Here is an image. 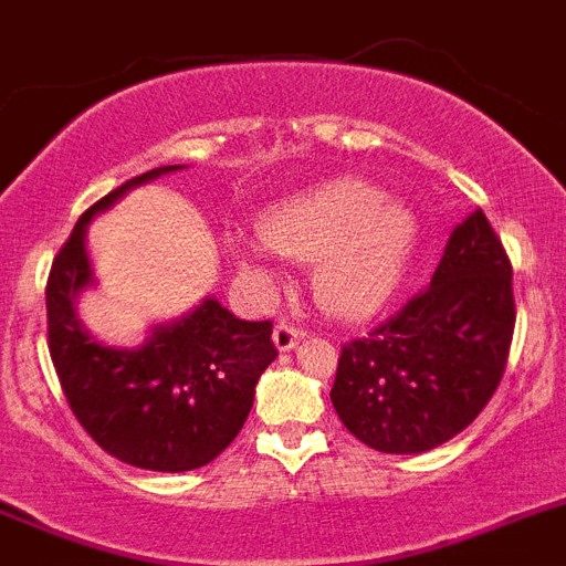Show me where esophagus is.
Masks as SVG:
<instances>
[{"mask_svg":"<svg viewBox=\"0 0 566 566\" xmlns=\"http://www.w3.org/2000/svg\"><path fill=\"white\" fill-rule=\"evenodd\" d=\"M304 338V329L293 327L290 321H279L276 329H273V344L279 346V353H287V349H293L298 340Z\"/></svg>","mask_w":566,"mask_h":566,"instance_id":"esophagus-1","label":"esophagus"}]
</instances>
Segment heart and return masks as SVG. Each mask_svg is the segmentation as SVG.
<instances>
[{"label": "heart", "mask_w": 566, "mask_h": 566, "mask_svg": "<svg viewBox=\"0 0 566 566\" xmlns=\"http://www.w3.org/2000/svg\"><path fill=\"white\" fill-rule=\"evenodd\" d=\"M259 239L268 251L310 264V290L324 313L358 321L395 293L415 251L417 220L375 182L340 177L271 208L259 220ZM233 259L251 279L271 282L253 245H233Z\"/></svg>", "instance_id": "b5f03b06"}]
</instances>
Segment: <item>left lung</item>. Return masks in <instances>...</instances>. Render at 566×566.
<instances>
[{"instance_id": "1", "label": "left lung", "mask_w": 566, "mask_h": 566, "mask_svg": "<svg viewBox=\"0 0 566 566\" xmlns=\"http://www.w3.org/2000/svg\"><path fill=\"white\" fill-rule=\"evenodd\" d=\"M513 268L482 211L451 231L429 287L344 344L329 397L340 422L384 454H420L468 429L505 375Z\"/></svg>"}]
</instances>
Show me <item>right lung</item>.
<instances>
[{"label":"right lung","mask_w":566,"mask_h":566,"mask_svg":"<svg viewBox=\"0 0 566 566\" xmlns=\"http://www.w3.org/2000/svg\"><path fill=\"white\" fill-rule=\"evenodd\" d=\"M182 166H160L81 213L48 279V344L70 409L106 454L146 471H195L220 457L251 415L262 371L276 360L271 321H242L206 298L160 324L135 349L86 333L75 298L93 284L86 226L135 186Z\"/></svg>","instance_id":"1"}]
</instances>
